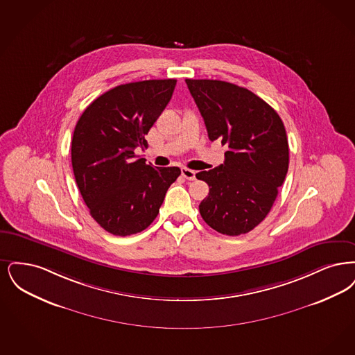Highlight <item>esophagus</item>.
I'll return each instance as SVG.
<instances>
[{
  "label": "esophagus",
  "instance_id": "1",
  "mask_svg": "<svg viewBox=\"0 0 355 355\" xmlns=\"http://www.w3.org/2000/svg\"><path fill=\"white\" fill-rule=\"evenodd\" d=\"M182 176L187 179V180H195L196 171L189 170V168H182Z\"/></svg>",
  "mask_w": 355,
  "mask_h": 355
}]
</instances>
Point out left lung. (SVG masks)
Returning a JSON list of instances; mask_svg holds the SVG:
<instances>
[{
    "label": "left lung",
    "instance_id": "1",
    "mask_svg": "<svg viewBox=\"0 0 355 355\" xmlns=\"http://www.w3.org/2000/svg\"><path fill=\"white\" fill-rule=\"evenodd\" d=\"M208 138L228 147L216 168L196 173L209 185L199 205L215 231L239 236L269 214L289 167L286 131L277 112L260 96L224 80L185 79Z\"/></svg>",
    "mask_w": 355,
    "mask_h": 355
}]
</instances>
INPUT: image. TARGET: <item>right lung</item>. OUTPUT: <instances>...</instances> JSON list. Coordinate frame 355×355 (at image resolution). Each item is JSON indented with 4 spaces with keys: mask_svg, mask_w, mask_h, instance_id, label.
<instances>
[{
    "mask_svg": "<svg viewBox=\"0 0 355 355\" xmlns=\"http://www.w3.org/2000/svg\"><path fill=\"white\" fill-rule=\"evenodd\" d=\"M176 79L116 86L80 115L71 141L79 192L94 220L115 236L144 231L154 221L178 167H154L135 155L168 105Z\"/></svg>",
    "mask_w": 355,
    "mask_h": 355,
    "instance_id": "1",
    "label": "right lung"
}]
</instances>
